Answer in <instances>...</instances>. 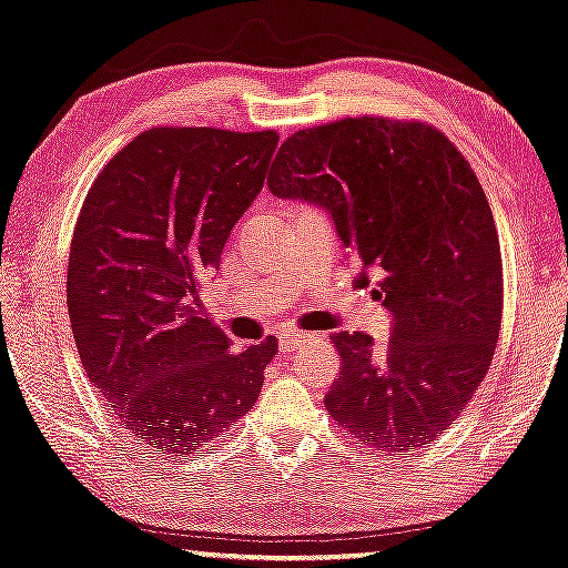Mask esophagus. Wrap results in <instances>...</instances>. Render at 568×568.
I'll return each instance as SVG.
<instances>
[{
    "label": "esophagus",
    "instance_id": "esophagus-1",
    "mask_svg": "<svg viewBox=\"0 0 568 568\" xmlns=\"http://www.w3.org/2000/svg\"><path fill=\"white\" fill-rule=\"evenodd\" d=\"M308 341H314V335H306V333H283L280 335V348L285 351V354H288V351H298V348H304Z\"/></svg>",
    "mask_w": 568,
    "mask_h": 568
}]
</instances>
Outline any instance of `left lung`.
I'll use <instances>...</instances> for the list:
<instances>
[{"label":"left lung","instance_id":"left-lung-1","mask_svg":"<svg viewBox=\"0 0 568 568\" xmlns=\"http://www.w3.org/2000/svg\"><path fill=\"white\" fill-rule=\"evenodd\" d=\"M270 191L325 206L343 246L393 314L367 333L329 335L343 369L325 396L333 419L387 456L425 448L462 416L490 369L504 317V262L471 164L416 120L343 118L283 141Z\"/></svg>","mask_w":568,"mask_h":568}]
</instances>
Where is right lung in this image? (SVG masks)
Returning <instances> with one entry per match:
<instances>
[{"label": "right lung", "mask_w": 568, "mask_h": 568, "mask_svg": "<svg viewBox=\"0 0 568 568\" xmlns=\"http://www.w3.org/2000/svg\"><path fill=\"white\" fill-rule=\"evenodd\" d=\"M275 131L149 128L85 193L68 262L75 348L120 427L170 456L227 433L260 398L277 354L201 314V280L262 191Z\"/></svg>", "instance_id": "obj_1"}]
</instances>
